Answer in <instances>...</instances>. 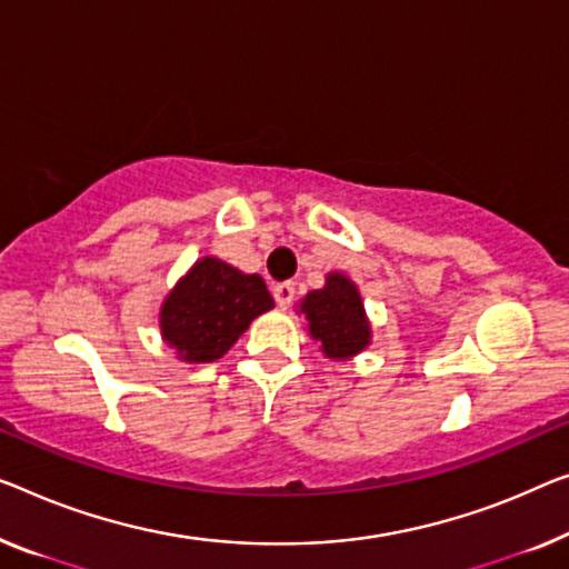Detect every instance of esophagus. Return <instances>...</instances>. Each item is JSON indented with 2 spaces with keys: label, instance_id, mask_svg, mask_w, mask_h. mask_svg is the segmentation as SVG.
I'll return each instance as SVG.
<instances>
[{
  "label": "esophagus",
  "instance_id": "34e87169",
  "mask_svg": "<svg viewBox=\"0 0 569 569\" xmlns=\"http://www.w3.org/2000/svg\"><path fill=\"white\" fill-rule=\"evenodd\" d=\"M293 296H296V288H293V283L283 281V283H276V286H273V299H276V303H278V307H281V309H288V307H291Z\"/></svg>",
  "mask_w": 569,
  "mask_h": 569
}]
</instances>
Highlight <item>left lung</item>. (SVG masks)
<instances>
[{
	"instance_id": "1",
	"label": "left lung",
	"mask_w": 569,
	"mask_h": 569,
	"mask_svg": "<svg viewBox=\"0 0 569 569\" xmlns=\"http://www.w3.org/2000/svg\"><path fill=\"white\" fill-rule=\"evenodd\" d=\"M301 311L307 313L309 332L319 339L327 358H352L370 342V325L358 288L342 273H332L325 288L307 293Z\"/></svg>"
}]
</instances>
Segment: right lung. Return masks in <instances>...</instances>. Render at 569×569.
Instances as JSON below:
<instances>
[{
    "label": "right lung",
    "mask_w": 569,
    "mask_h": 569,
    "mask_svg": "<svg viewBox=\"0 0 569 569\" xmlns=\"http://www.w3.org/2000/svg\"><path fill=\"white\" fill-rule=\"evenodd\" d=\"M268 309H273V296L260 276L203 258L166 299L160 329L181 360L211 362L222 358L250 321Z\"/></svg>",
    "instance_id": "1"
}]
</instances>
